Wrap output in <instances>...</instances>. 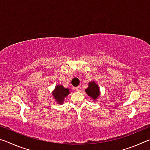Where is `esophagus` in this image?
<instances>
[{"label":"esophagus","instance_id":"1","mask_svg":"<svg viewBox=\"0 0 150 150\" xmlns=\"http://www.w3.org/2000/svg\"><path fill=\"white\" fill-rule=\"evenodd\" d=\"M75 89H76V91H81V87H79V86H78V87H75Z\"/></svg>","mask_w":150,"mask_h":150}]
</instances>
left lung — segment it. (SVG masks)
Returning <instances> with one entry per match:
<instances>
[{
    "label": "left lung",
    "instance_id": "1",
    "mask_svg": "<svg viewBox=\"0 0 150 150\" xmlns=\"http://www.w3.org/2000/svg\"><path fill=\"white\" fill-rule=\"evenodd\" d=\"M85 92L87 94V95L90 96L94 101L97 99L100 95V91L98 85L93 81H90L88 83V87L85 89Z\"/></svg>",
    "mask_w": 150,
    "mask_h": 150
}]
</instances>
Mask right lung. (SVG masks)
Returning a JSON list of instances; mask_svg holds the SVG:
<instances>
[{
  "label": "right lung",
  "mask_w": 150,
  "mask_h": 150,
  "mask_svg": "<svg viewBox=\"0 0 150 150\" xmlns=\"http://www.w3.org/2000/svg\"><path fill=\"white\" fill-rule=\"evenodd\" d=\"M70 93L69 88H65L62 85L55 86L54 90L52 91V96L55 98V102L59 105H62L65 98Z\"/></svg>",
  "instance_id": "add662e5"
}]
</instances>
